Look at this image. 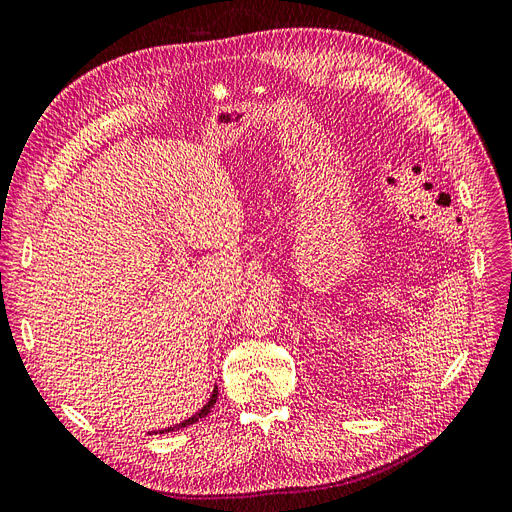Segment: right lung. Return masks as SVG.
<instances>
[{"label":"right lung","mask_w":512,"mask_h":512,"mask_svg":"<svg viewBox=\"0 0 512 512\" xmlns=\"http://www.w3.org/2000/svg\"><path fill=\"white\" fill-rule=\"evenodd\" d=\"M217 394H219V390H217V386H215V390H213V394H211V399H208V403L196 413V415H192V418H187V420H183L181 424H175V426H170V428H164V430H154L151 434H164V432H173V430H179V428H185V426H192V424H196L198 420H202V418H206L208 413H211V409H213V405L217 403Z\"/></svg>","instance_id":"1"}]
</instances>
